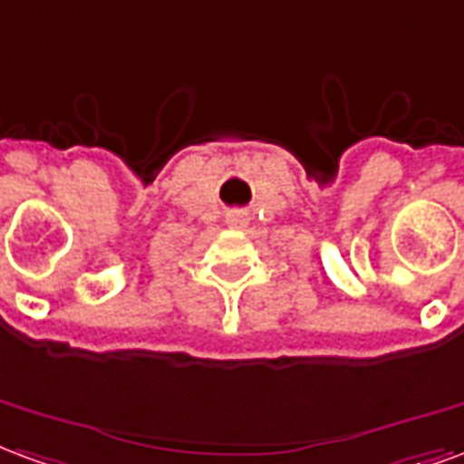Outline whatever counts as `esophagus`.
Returning <instances> with one entry per match:
<instances>
[{
	"label": "esophagus",
	"instance_id": "34e87169",
	"mask_svg": "<svg viewBox=\"0 0 464 464\" xmlns=\"http://www.w3.org/2000/svg\"><path fill=\"white\" fill-rule=\"evenodd\" d=\"M227 222H229V225H232V227H245V225H246V215H245V212H229Z\"/></svg>",
	"mask_w": 464,
	"mask_h": 464
}]
</instances>
